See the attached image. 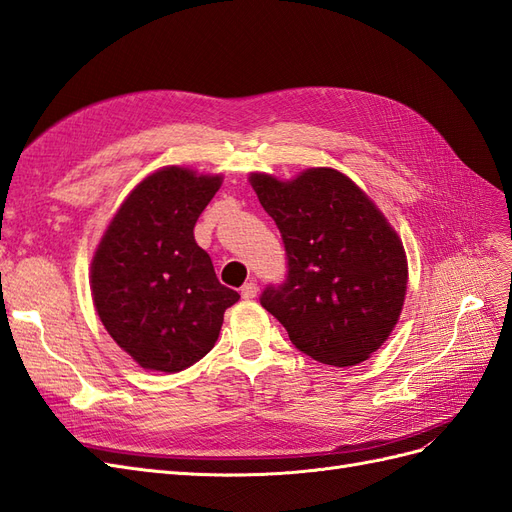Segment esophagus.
Wrapping results in <instances>:
<instances>
[{"label": "esophagus", "mask_w": 512, "mask_h": 512, "mask_svg": "<svg viewBox=\"0 0 512 512\" xmlns=\"http://www.w3.org/2000/svg\"><path fill=\"white\" fill-rule=\"evenodd\" d=\"M257 283H253V281H248V283H244L242 285V289H240V294H242V298L244 300H253L255 296H257Z\"/></svg>", "instance_id": "esophagus-1"}]
</instances>
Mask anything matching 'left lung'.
<instances>
[{
    "mask_svg": "<svg viewBox=\"0 0 512 512\" xmlns=\"http://www.w3.org/2000/svg\"><path fill=\"white\" fill-rule=\"evenodd\" d=\"M251 186L287 255L285 281L261 291V306L313 360L334 367L367 360L403 309L407 261L399 236L334 169H309L291 182L253 173Z\"/></svg>",
    "mask_w": 512,
    "mask_h": 512,
    "instance_id": "obj_1",
    "label": "left lung"
}]
</instances>
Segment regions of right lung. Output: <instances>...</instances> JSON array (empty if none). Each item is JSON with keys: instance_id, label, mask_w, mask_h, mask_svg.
I'll use <instances>...</instances> for the list:
<instances>
[{"instance_id": "obj_1", "label": "right lung", "mask_w": 512, "mask_h": 512, "mask_svg": "<svg viewBox=\"0 0 512 512\" xmlns=\"http://www.w3.org/2000/svg\"><path fill=\"white\" fill-rule=\"evenodd\" d=\"M221 175L167 167L145 178L113 216L92 261V296L107 332L137 364L178 373L214 347L240 300L218 283L195 223Z\"/></svg>"}]
</instances>
